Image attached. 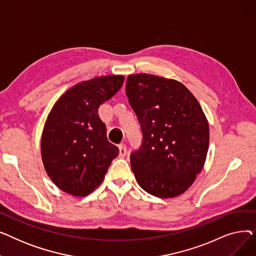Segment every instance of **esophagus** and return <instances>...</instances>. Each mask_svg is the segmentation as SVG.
Masks as SVG:
<instances>
[{
    "mask_svg": "<svg viewBox=\"0 0 256 256\" xmlns=\"http://www.w3.org/2000/svg\"><path fill=\"white\" fill-rule=\"evenodd\" d=\"M119 158H124L126 154V144H119Z\"/></svg>",
    "mask_w": 256,
    "mask_h": 256,
    "instance_id": "obj_1",
    "label": "esophagus"
}]
</instances>
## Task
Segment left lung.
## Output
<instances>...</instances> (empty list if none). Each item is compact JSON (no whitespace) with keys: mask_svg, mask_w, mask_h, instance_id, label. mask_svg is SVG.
<instances>
[{"mask_svg":"<svg viewBox=\"0 0 256 256\" xmlns=\"http://www.w3.org/2000/svg\"><path fill=\"white\" fill-rule=\"evenodd\" d=\"M126 93L142 132L130 165L144 191L160 198L182 194L202 169L208 124L193 94L176 80L130 74Z\"/></svg>","mask_w":256,"mask_h":256,"instance_id":"obj_1","label":"left lung"}]
</instances>
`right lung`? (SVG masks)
<instances>
[{
    "label": "right lung",
    "instance_id": "add662e5",
    "mask_svg": "<svg viewBox=\"0 0 256 256\" xmlns=\"http://www.w3.org/2000/svg\"><path fill=\"white\" fill-rule=\"evenodd\" d=\"M122 76H96L67 90L52 106L42 138L48 176L74 196L90 194L102 182L117 146L106 139L98 108L124 84Z\"/></svg>",
    "mask_w": 256,
    "mask_h": 256
}]
</instances>
